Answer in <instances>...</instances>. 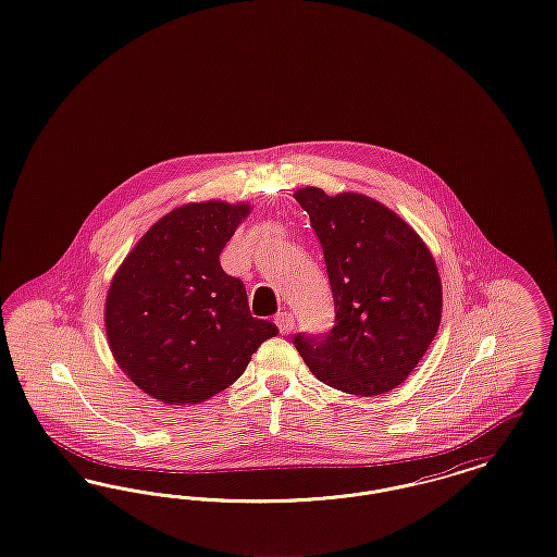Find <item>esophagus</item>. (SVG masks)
Returning <instances> with one entry per match:
<instances>
[{"label": "esophagus", "mask_w": 557, "mask_h": 557, "mask_svg": "<svg viewBox=\"0 0 557 557\" xmlns=\"http://www.w3.org/2000/svg\"><path fill=\"white\" fill-rule=\"evenodd\" d=\"M275 325L280 327L282 334H290L292 327H294V318L290 313H277L275 315Z\"/></svg>", "instance_id": "obj_1"}]
</instances>
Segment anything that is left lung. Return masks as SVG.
<instances>
[{"label": "left lung", "mask_w": 557, "mask_h": 557, "mask_svg": "<svg viewBox=\"0 0 557 557\" xmlns=\"http://www.w3.org/2000/svg\"><path fill=\"white\" fill-rule=\"evenodd\" d=\"M294 198L321 242L336 309L327 334H296L294 346L327 386L384 395L438 332L443 286L434 257L411 225L370 196L302 187Z\"/></svg>", "instance_id": "8db88e82"}]
</instances>
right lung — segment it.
Listing matches in <instances>:
<instances>
[{
  "mask_svg": "<svg viewBox=\"0 0 557 557\" xmlns=\"http://www.w3.org/2000/svg\"><path fill=\"white\" fill-rule=\"evenodd\" d=\"M250 207L191 202L159 219L112 277L110 350L137 388L196 405L232 386L277 327L252 318L246 288L219 255Z\"/></svg>",
  "mask_w": 557,
  "mask_h": 557,
  "instance_id": "right-lung-1",
  "label": "right lung"
}]
</instances>
